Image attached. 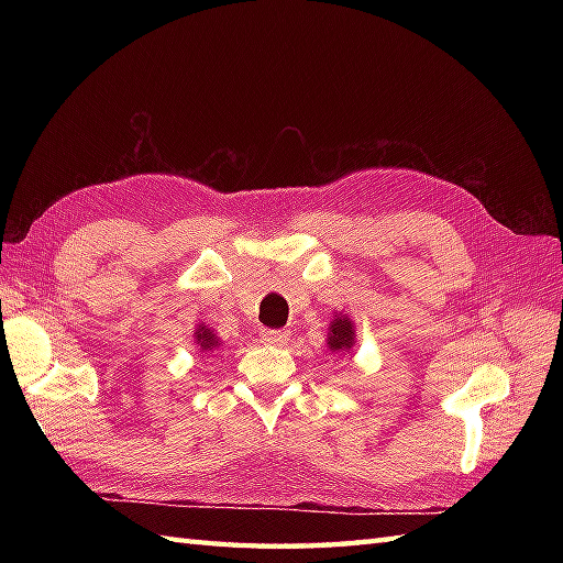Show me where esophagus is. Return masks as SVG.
I'll use <instances>...</instances> for the list:
<instances>
[{
	"instance_id": "34e87169",
	"label": "esophagus",
	"mask_w": 563,
	"mask_h": 563,
	"mask_svg": "<svg viewBox=\"0 0 563 563\" xmlns=\"http://www.w3.org/2000/svg\"><path fill=\"white\" fill-rule=\"evenodd\" d=\"M261 339H263V343H268V345H283L285 341H288V331L263 329V331H261Z\"/></svg>"
}]
</instances>
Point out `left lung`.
Returning a JSON list of instances; mask_svg holds the SVG:
<instances>
[{"label":"left lung","instance_id":"8db88e82","mask_svg":"<svg viewBox=\"0 0 563 563\" xmlns=\"http://www.w3.org/2000/svg\"><path fill=\"white\" fill-rule=\"evenodd\" d=\"M327 343H329L331 353H343V351L349 353L353 349V343H355L353 321L345 317V314L333 317V321L329 324V339H327Z\"/></svg>","mask_w":563,"mask_h":563}]
</instances>
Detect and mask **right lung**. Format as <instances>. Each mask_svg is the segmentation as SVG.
Here are the masks:
<instances>
[{
  "instance_id": "obj_1",
  "label": "right lung",
  "mask_w": 563,
  "mask_h": 563,
  "mask_svg": "<svg viewBox=\"0 0 563 563\" xmlns=\"http://www.w3.org/2000/svg\"><path fill=\"white\" fill-rule=\"evenodd\" d=\"M196 345H198V351H202V353H210V351H214V349H220V339H218V333H214L210 327H206V324H198L196 327Z\"/></svg>"
}]
</instances>
